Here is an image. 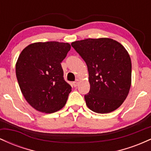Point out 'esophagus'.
<instances>
[{"instance_id":"34e87169","label":"esophagus","mask_w":151,"mask_h":151,"mask_svg":"<svg viewBox=\"0 0 151 151\" xmlns=\"http://www.w3.org/2000/svg\"><path fill=\"white\" fill-rule=\"evenodd\" d=\"M79 82H80V81H79V79H77V80L74 81V82L73 83V85H74V87H76V86H77L78 84H79Z\"/></svg>"}]
</instances>
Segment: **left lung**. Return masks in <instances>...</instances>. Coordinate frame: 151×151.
Returning a JSON list of instances; mask_svg holds the SVG:
<instances>
[{
  "label": "left lung",
  "instance_id": "left-lung-1",
  "mask_svg": "<svg viewBox=\"0 0 151 151\" xmlns=\"http://www.w3.org/2000/svg\"><path fill=\"white\" fill-rule=\"evenodd\" d=\"M87 65L88 108L98 114L114 111L124 103L131 85V60L121 43L107 37L78 40L71 44Z\"/></svg>",
  "mask_w": 151,
  "mask_h": 151
}]
</instances>
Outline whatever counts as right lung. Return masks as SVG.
<instances>
[{"label": "right lung", "instance_id": "add662e5", "mask_svg": "<svg viewBox=\"0 0 151 151\" xmlns=\"http://www.w3.org/2000/svg\"><path fill=\"white\" fill-rule=\"evenodd\" d=\"M70 49L67 42H35L19 55L15 65L19 86L38 111L52 114L66 104L72 87L64 79L61 62Z\"/></svg>", "mask_w": 151, "mask_h": 151}]
</instances>
